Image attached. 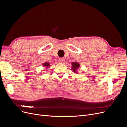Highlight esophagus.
Instances as JSON below:
<instances>
[{
  "label": "esophagus",
  "instance_id": "1",
  "mask_svg": "<svg viewBox=\"0 0 127 127\" xmlns=\"http://www.w3.org/2000/svg\"><path fill=\"white\" fill-rule=\"evenodd\" d=\"M64 62V58H60L59 59V63H63Z\"/></svg>",
  "mask_w": 127,
  "mask_h": 127
}]
</instances>
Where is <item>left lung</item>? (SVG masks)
Listing matches in <instances>:
<instances>
[{
  "instance_id": "obj_1",
  "label": "left lung",
  "mask_w": 127,
  "mask_h": 127,
  "mask_svg": "<svg viewBox=\"0 0 127 127\" xmlns=\"http://www.w3.org/2000/svg\"><path fill=\"white\" fill-rule=\"evenodd\" d=\"M71 70H72V71L74 72L75 74H77V70L80 67V64L76 62H73L71 63Z\"/></svg>"
}]
</instances>
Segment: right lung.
Returning a JSON list of instances; mask_svg holds the SVG:
<instances>
[{
	"label": "right lung",
	"instance_id": "obj_1",
	"mask_svg": "<svg viewBox=\"0 0 127 127\" xmlns=\"http://www.w3.org/2000/svg\"><path fill=\"white\" fill-rule=\"evenodd\" d=\"M42 65H43V67H46V68H48L51 66V65L49 63H44Z\"/></svg>",
	"mask_w": 127,
	"mask_h": 127
}]
</instances>
